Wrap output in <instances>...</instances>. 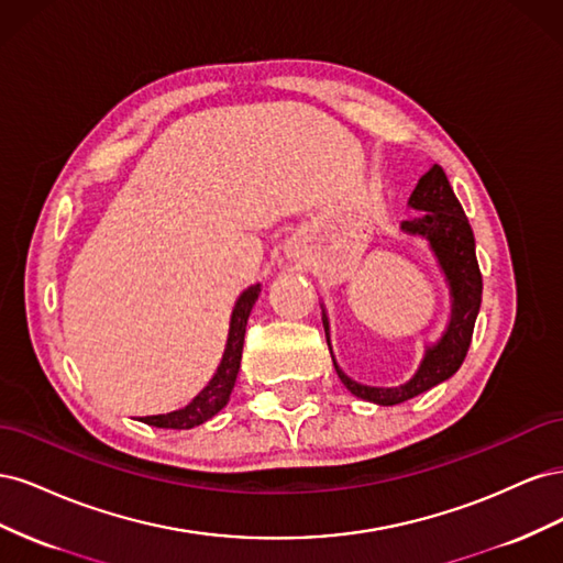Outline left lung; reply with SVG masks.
<instances>
[{"label":"left lung","instance_id":"left-lung-1","mask_svg":"<svg viewBox=\"0 0 563 563\" xmlns=\"http://www.w3.org/2000/svg\"><path fill=\"white\" fill-rule=\"evenodd\" d=\"M408 203L416 211V218L404 220L401 230L408 234H420L430 242L434 255L439 258L441 269L449 279L451 296H453V312L446 333L441 335L437 345H432L424 354V360L418 368L416 376L406 385L399 387H366L347 378L333 360L338 378L352 391L354 397H362L366 401L380 404V406H395L401 401L413 399L430 387L444 383L465 362L476 314H479L482 305V272L476 263L474 253V234L470 228V220L460 207V201L453 192V187L444 174V168L434 164L428 174H424L413 190ZM323 319V331H327L329 343V319ZM331 350V343H329ZM333 356V354H331Z\"/></svg>","mask_w":563,"mask_h":563}]
</instances>
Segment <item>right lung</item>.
I'll return each instance as SVG.
<instances>
[{"instance_id":"obj_1","label":"right lung","mask_w":563,"mask_h":563,"mask_svg":"<svg viewBox=\"0 0 563 563\" xmlns=\"http://www.w3.org/2000/svg\"><path fill=\"white\" fill-rule=\"evenodd\" d=\"M258 294H261V286H251L240 296V300H236L232 321H230L228 347L223 354V362H220L211 383L203 387L190 404L180 408V411L166 413V416H147V418H141V422L152 424V428H164V430H190L195 424H201L209 418H213L220 408L230 401L236 373H240L246 321L255 300H258Z\"/></svg>"}]
</instances>
